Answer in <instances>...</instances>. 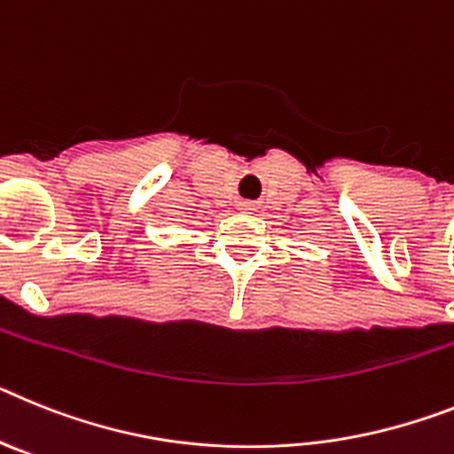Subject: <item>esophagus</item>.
I'll use <instances>...</instances> for the list:
<instances>
[{"instance_id":"1","label":"esophagus","mask_w":454,"mask_h":454,"mask_svg":"<svg viewBox=\"0 0 454 454\" xmlns=\"http://www.w3.org/2000/svg\"><path fill=\"white\" fill-rule=\"evenodd\" d=\"M239 207H242V210H254V203H242Z\"/></svg>"}]
</instances>
